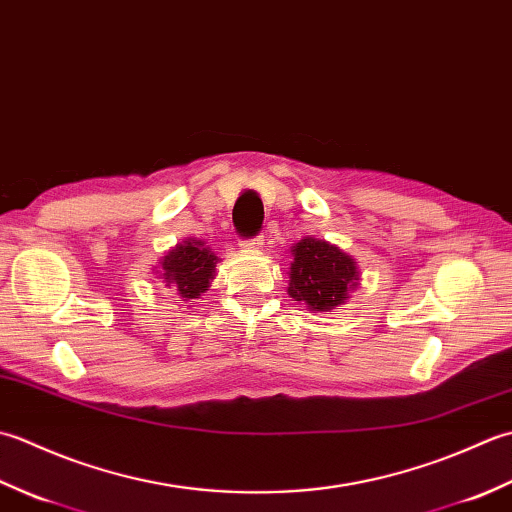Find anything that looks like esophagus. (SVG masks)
Returning <instances> with one entry per match:
<instances>
[{
	"label": "esophagus",
	"instance_id": "34e87169",
	"mask_svg": "<svg viewBox=\"0 0 512 512\" xmlns=\"http://www.w3.org/2000/svg\"><path fill=\"white\" fill-rule=\"evenodd\" d=\"M262 246H264V239L262 237H255V239H250V242L242 244L244 253H259V250H262Z\"/></svg>",
	"mask_w": 512,
	"mask_h": 512
}]
</instances>
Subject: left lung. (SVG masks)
Here are the masks:
<instances>
[{
  "instance_id": "obj_1",
  "label": "left lung",
  "mask_w": 512,
  "mask_h": 512,
  "mask_svg": "<svg viewBox=\"0 0 512 512\" xmlns=\"http://www.w3.org/2000/svg\"><path fill=\"white\" fill-rule=\"evenodd\" d=\"M288 295L310 312H330L358 288V262L343 248L317 237H303L290 248Z\"/></svg>"
}]
</instances>
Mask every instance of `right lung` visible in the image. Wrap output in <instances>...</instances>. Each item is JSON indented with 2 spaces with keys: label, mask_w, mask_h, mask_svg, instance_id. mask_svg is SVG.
<instances>
[{
  "label": "right lung",
  "mask_w": 512,
  "mask_h": 512,
  "mask_svg": "<svg viewBox=\"0 0 512 512\" xmlns=\"http://www.w3.org/2000/svg\"><path fill=\"white\" fill-rule=\"evenodd\" d=\"M217 262L220 259L211 246H206L204 239L189 237L158 259L156 275L165 281L167 288L176 290L182 301H191L200 299L202 292L211 288Z\"/></svg>",
  "instance_id": "add662e5"
}]
</instances>
